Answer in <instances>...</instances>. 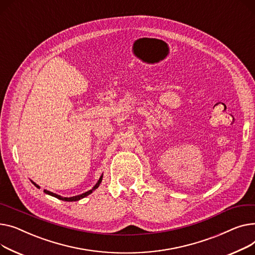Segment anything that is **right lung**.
Returning a JSON list of instances; mask_svg holds the SVG:
<instances>
[{
	"instance_id": "obj_1",
	"label": "right lung",
	"mask_w": 255,
	"mask_h": 255,
	"mask_svg": "<svg viewBox=\"0 0 255 255\" xmlns=\"http://www.w3.org/2000/svg\"><path fill=\"white\" fill-rule=\"evenodd\" d=\"M102 178H103V176H101V178L99 179L98 183L95 185V187H94L93 189L88 190V191H86V192H84V193H82V194H79V196H76V197H72V198H63V197H61V196H58V194H56V193H53V192H51V191H49V190H45V189H44V192H45V193H47V194H50V196H52V197H54V198H56V199H59V200H62V201H66V202L78 201V200H80V199H83V198L87 197L88 194H91V193H92L96 188H98V187H99V185H100V183L102 182ZM32 182H33V181H32ZM33 184H34L35 186L39 187V185H37L35 182H33Z\"/></svg>"
}]
</instances>
